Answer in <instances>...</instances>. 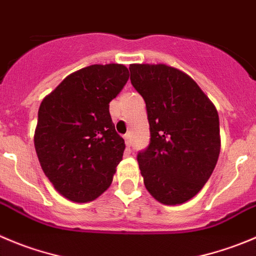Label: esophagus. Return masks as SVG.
Listing matches in <instances>:
<instances>
[{
    "mask_svg": "<svg viewBox=\"0 0 256 256\" xmlns=\"http://www.w3.org/2000/svg\"><path fill=\"white\" fill-rule=\"evenodd\" d=\"M124 140H126V146L128 148H130V146H132V136L128 133V134L124 136Z\"/></svg>",
    "mask_w": 256,
    "mask_h": 256,
    "instance_id": "obj_1",
    "label": "esophagus"
}]
</instances>
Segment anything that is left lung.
Returning <instances> with one entry per match:
<instances>
[{
  "label": "left lung",
  "mask_w": 256,
  "mask_h": 256,
  "mask_svg": "<svg viewBox=\"0 0 256 256\" xmlns=\"http://www.w3.org/2000/svg\"><path fill=\"white\" fill-rule=\"evenodd\" d=\"M130 72L150 123V144L137 156L146 188L163 205L186 202L218 163V110L196 82L176 68L132 64Z\"/></svg>",
  "instance_id": "obj_1"
}]
</instances>
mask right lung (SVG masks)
<instances>
[{
	"label": "right lung",
	"mask_w": 256,
	"mask_h": 256,
	"mask_svg": "<svg viewBox=\"0 0 256 256\" xmlns=\"http://www.w3.org/2000/svg\"><path fill=\"white\" fill-rule=\"evenodd\" d=\"M130 78L122 64L90 65L65 78L40 104L35 150L54 187L74 202H90L113 181L124 140L109 103Z\"/></svg>",
	"instance_id": "add662e5"
}]
</instances>
